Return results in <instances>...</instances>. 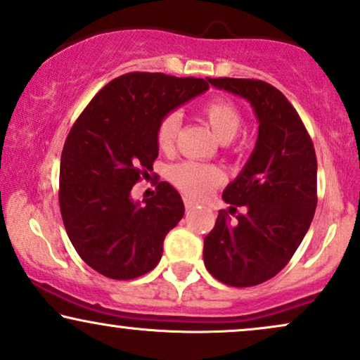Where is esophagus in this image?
I'll list each match as a JSON object with an SVG mask.
<instances>
[{
    "mask_svg": "<svg viewBox=\"0 0 360 360\" xmlns=\"http://www.w3.org/2000/svg\"><path fill=\"white\" fill-rule=\"evenodd\" d=\"M184 206H186V210H188V211H193L194 207H196L198 205H196V202L193 201V199H188V198H186V199H184Z\"/></svg>",
    "mask_w": 360,
    "mask_h": 360,
    "instance_id": "esophagus-1",
    "label": "esophagus"
}]
</instances>
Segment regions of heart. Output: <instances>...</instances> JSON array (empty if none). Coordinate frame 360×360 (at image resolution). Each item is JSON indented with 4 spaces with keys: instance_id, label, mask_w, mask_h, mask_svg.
<instances>
[{
    "instance_id": "obj_1",
    "label": "heart",
    "mask_w": 360,
    "mask_h": 360,
    "mask_svg": "<svg viewBox=\"0 0 360 360\" xmlns=\"http://www.w3.org/2000/svg\"><path fill=\"white\" fill-rule=\"evenodd\" d=\"M202 117L210 124V127L213 129L216 137L223 142L231 141L243 127V115L238 110L235 103L228 101L207 102L202 107ZM179 125L181 117L176 112H171V114L162 117L158 125V146L162 150H169L174 146ZM169 176L181 191L194 198L206 196L223 181V172L219 167L193 161H184L172 166Z\"/></svg>"
}]
</instances>
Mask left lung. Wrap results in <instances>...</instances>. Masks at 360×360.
I'll return each mask as SVG.
<instances>
[{
    "instance_id": "8db88e82",
    "label": "left lung",
    "mask_w": 360,
    "mask_h": 360,
    "mask_svg": "<svg viewBox=\"0 0 360 360\" xmlns=\"http://www.w3.org/2000/svg\"><path fill=\"white\" fill-rule=\"evenodd\" d=\"M250 102L258 137L248 162L223 191L231 221L219 211L205 238V265L231 287L270 280L290 262L309 231L317 207V158L304 122L274 85L251 79H207Z\"/></svg>"
}]
</instances>
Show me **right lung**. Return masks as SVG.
I'll list each match as a JSON object with an SVG mask.
<instances>
[{"label":"right lung","instance_id":"1","mask_svg":"<svg viewBox=\"0 0 360 360\" xmlns=\"http://www.w3.org/2000/svg\"><path fill=\"white\" fill-rule=\"evenodd\" d=\"M207 89L194 77L125 73L73 124L60 161V211L73 248L101 275L132 280L161 259L164 238L184 214L183 199L161 181L154 198L134 201L132 186L153 171L162 117Z\"/></svg>","mask_w":360,"mask_h":360}]
</instances>
